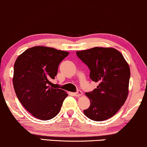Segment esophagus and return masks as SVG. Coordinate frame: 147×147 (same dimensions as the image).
I'll return each mask as SVG.
<instances>
[{
    "label": "esophagus",
    "instance_id": "34e87169",
    "mask_svg": "<svg viewBox=\"0 0 147 147\" xmlns=\"http://www.w3.org/2000/svg\"><path fill=\"white\" fill-rule=\"evenodd\" d=\"M73 95L75 96H77V97H78V96H82V95H83V93H82V92H81V91L78 90L77 92L73 93Z\"/></svg>",
    "mask_w": 147,
    "mask_h": 147
}]
</instances>
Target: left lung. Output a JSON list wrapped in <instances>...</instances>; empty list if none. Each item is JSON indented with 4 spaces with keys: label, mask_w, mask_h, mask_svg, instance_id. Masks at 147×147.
I'll return each instance as SVG.
<instances>
[{
    "label": "left lung",
    "mask_w": 147,
    "mask_h": 147,
    "mask_svg": "<svg viewBox=\"0 0 147 147\" xmlns=\"http://www.w3.org/2000/svg\"><path fill=\"white\" fill-rule=\"evenodd\" d=\"M90 70V79L98 85L85 93L90 106L84 115L96 121L112 117L125 103L129 92L130 69L123 55L112 47H94L77 51Z\"/></svg>",
    "instance_id": "8db88e82"
}]
</instances>
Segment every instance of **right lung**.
I'll return each instance as SVG.
<instances>
[{
  "label": "right lung",
  "instance_id": "right-lung-1",
  "mask_svg": "<svg viewBox=\"0 0 147 147\" xmlns=\"http://www.w3.org/2000/svg\"><path fill=\"white\" fill-rule=\"evenodd\" d=\"M69 53L36 46L24 51L14 64L13 84L17 97L34 117L49 120L60 112L68 94L49 86L60 63Z\"/></svg>",
  "mask_w": 147,
  "mask_h": 147
}]
</instances>
